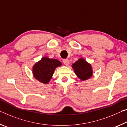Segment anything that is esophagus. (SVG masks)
<instances>
[{"mask_svg":"<svg viewBox=\"0 0 127 127\" xmlns=\"http://www.w3.org/2000/svg\"><path fill=\"white\" fill-rule=\"evenodd\" d=\"M63 62L65 65H68V64H69V61H68V60L67 59H64Z\"/></svg>","mask_w":127,"mask_h":127,"instance_id":"esophagus-1","label":"esophagus"}]
</instances>
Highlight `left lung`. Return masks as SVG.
<instances>
[{"instance_id": "8db88e82", "label": "left lung", "mask_w": 127, "mask_h": 127, "mask_svg": "<svg viewBox=\"0 0 127 127\" xmlns=\"http://www.w3.org/2000/svg\"><path fill=\"white\" fill-rule=\"evenodd\" d=\"M75 73L82 80L90 78L92 75V70L91 65L87 63L86 60L80 59L72 65Z\"/></svg>"}]
</instances>
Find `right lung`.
<instances>
[{
  "label": "right lung",
  "mask_w": 127,
  "mask_h": 127,
  "mask_svg": "<svg viewBox=\"0 0 127 127\" xmlns=\"http://www.w3.org/2000/svg\"><path fill=\"white\" fill-rule=\"evenodd\" d=\"M61 65L59 60L43 57L34 66L33 74L37 80L47 84L52 78L55 68Z\"/></svg>",
  "instance_id": "obj_1"
}]
</instances>
